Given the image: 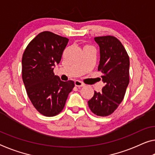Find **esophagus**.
Returning <instances> with one entry per match:
<instances>
[{
  "mask_svg": "<svg viewBox=\"0 0 155 155\" xmlns=\"http://www.w3.org/2000/svg\"><path fill=\"white\" fill-rule=\"evenodd\" d=\"M75 85L76 86V87H83V86H84V84L80 80H75Z\"/></svg>",
  "mask_w": 155,
  "mask_h": 155,
  "instance_id": "esophagus-1",
  "label": "esophagus"
}]
</instances>
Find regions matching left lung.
<instances>
[{
  "label": "left lung",
  "instance_id": "1",
  "mask_svg": "<svg viewBox=\"0 0 155 155\" xmlns=\"http://www.w3.org/2000/svg\"><path fill=\"white\" fill-rule=\"evenodd\" d=\"M99 46L102 80L104 83L102 92L94 91L88 101L90 109L99 116H107L117 109L124 98L129 84L130 59L124 46L112 36L94 38Z\"/></svg>",
  "mask_w": 155,
  "mask_h": 155
}]
</instances>
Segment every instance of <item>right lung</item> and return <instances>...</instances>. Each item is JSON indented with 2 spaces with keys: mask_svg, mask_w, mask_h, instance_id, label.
I'll list each match as a JSON object with an SVG mask.
<instances>
[{
  "mask_svg": "<svg viewBox=\"0 0 155 155\" xmlns=\"http://www.w3.org/2000/svg\"><path fill=\"white\" fill-rule=\"evenodd\" d=\"M68 39L51 32L39 33L26 48L22 58V78L28 96L40 114L53 116L61 112L72 80L63 82L53 70L60 62Z\"/></svg>",
  "mask_w": 155,
  "mask_h": 155,
  "instance_id": "1",
  "label": "right lung"
}]
</instances>
